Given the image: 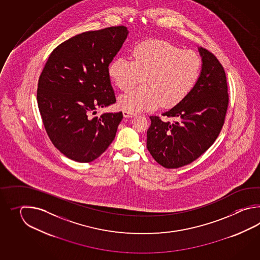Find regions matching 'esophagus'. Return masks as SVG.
<instances>
[{
  "mask_svg": "<svg viewBox=\"0 0 260 260\" xmlns=\"http://www.w3.org/2000/svg\"><path fill=\"white\" fill-rule=\"evenodd\" d=\"M122 114H123V117H125V118H130V117L135 116V115H136L135 113L127 111H122Z\"/></svg>",
  "mask_w": 260,
  "mask_h": 260,
  "instance_id": "esophagus-1",
  "label": "esophagus"
}]
</instances>
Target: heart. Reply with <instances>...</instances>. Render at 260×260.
<instances>
[{
	"mask_svg": "<svg viewBox=\"0 0 260 260\" xmlns=\"http://www.w3.org/2000/svg\"><path fill=\"white\" fill-rule=\"evenodd\" d=\"M202 71V59L191 50L149 40L137 44L132 59L120 56L111 62L109 75L122 91L143 77V86L132 89L118 99V105L130 112L152 111L160 104L171 108L193 89Z\"/></svg>",
	"mask_w": 260,
	"mask_h": 260,
	"instance_id": "obj_1",
	"label": "heart"
}]
</instances>
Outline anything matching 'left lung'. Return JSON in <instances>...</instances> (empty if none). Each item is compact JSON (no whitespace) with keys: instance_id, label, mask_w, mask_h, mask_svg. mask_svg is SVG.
Returning <instances> with one entry per match:
<instances>
[{"instance_id":"8db88e82","label":"left lung","mask_w":260,"mask_h":260,"mask_svg":"<svg viewBox=\"0 0 260 260\" xmlns=\"http://www.w3.org/2000/svg\"><path fill=\"white\" fill-rule=\"evenodd\" d=\"M199 52L203 67L193 89L161 114L165 119L149 117L147 148L166 168H178L198 159L215 142L225 122L229 93L224 68L210 51L200 47Z\"/></svg>"}]
</instances>
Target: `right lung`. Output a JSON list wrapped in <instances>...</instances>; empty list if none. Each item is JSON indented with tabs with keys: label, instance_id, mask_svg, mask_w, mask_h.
<instances>
[{
	"label": "right lung",
	"instance_id": "add662e5",
	"mask_svg": "<svg viewBox=\"0 0 260 260\" xmlns=\"http://www.w3.org/2000/svg\"><path fill=\"white\" fill-rule=\"evenodd\" d=\"M127 34L124 26L78 34L53 50L40 75L37 101L45 131L75 161L95 160L115 138L122 111L91 115L116 102L109 66Z\"/></svg>",
	"mask_w": 260,
	"mask_h": 260
}]
</instances>
